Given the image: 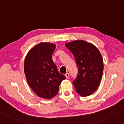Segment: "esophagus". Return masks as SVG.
I'll return each instance as SVG.
<instances>
[{
  "instance_id": "esophagus-1",
  "label": "esophagus",
  "mask_w": 124,
  "mask_h": 124,
  "mask_svg": "<svg viewBox=\"0 0 124 124\" xmlns=\"http://www.w3.org/2000/svg\"><path fill=\"white\" fill-rule=\"evenodd\" d=\"M65 77H66V78H68L69 76V73L67 72V73H65Z\"/></svg>"
}]
</instances>
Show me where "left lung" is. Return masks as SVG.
I'll return each mask as SVG.
<instances>
[{"mask_svg":"<svg viewBox=\"0 0 124 124\" xmlns=\"http://www.w3.org/2000/svg\"><path fill=\"white\" fill-rule=\"evenodd\" d=\"M66 47L74 56L78 74L73 84L82 96L92 95L100 84L103 71L102 57L97 48L83 40L67 43Z\"/></svg>","mask_w":124,"mask_h":124,"instance_id":"8db88e82","label":"left lung"}]
</instances>
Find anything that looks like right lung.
Instances as JSON below:
<instances>
[{
  "label": "right lung",
  "instance_id": "obj_1",
  "mask_svg": "<svg viewBox=\"0 0 124 124\" xmlns=\"http://www.w3.org/2000/svg\"><path fill=\"white\" fill-rule=\"evenodd\" d=\"M56 48L53 43L42 42L28 52L24 62V73L30 88L39 96L51 99L57 94L62 80L52 56Z\"/></svg>",
  "mask_w": 124,
  "mask_h": 124
}]
</instances>
